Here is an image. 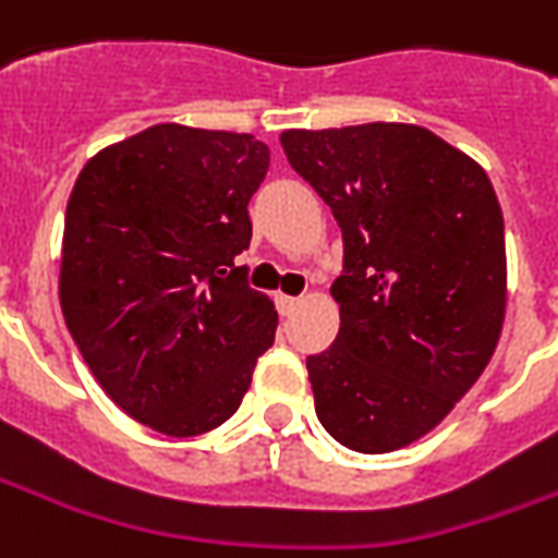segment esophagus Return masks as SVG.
Masks as SVG:
<instances>
[{
	"label": "esophagus",
	"instance_id": "1",
	"mask_svg": "<svg viewBox=\"0 0 558 558\" xmlns=\"http://www.w3.org/2000/svg\"><path fill=\"white\" fill-rule=\"evenodd\" d=\"M299 302H302L299 295H278V311L283 314V317H290V314L299 308Z\"/></svg>",
	"mask_w": 558,
	"mask_h": 558
}]
</instances>
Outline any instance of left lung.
Listing matches in <instances>:
<instances>
[{
	"mask_svg": "<svg viewBox=\"0 0 558 558\" xmlns=\"http://www.w3.org/2000/svg\"><path fill=\"white\" fill-rule=\"evenodd\" d=\"M342 229V327L311 354L317 418L354 452L403 449L483 375L507 308L504 216L486 170L418 124L283 131Z\"/></svg>",
	"mask_w": 558,
	"mask_h": 558,
	"instance_id": "1",
	"label": "left lung"
}]
</instances>
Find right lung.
<instances>
[{
    "instance_id": "1",
    "label": "right lung",
    "mask_w": 558,
    "mask_h": 558,
    "mask_svg": "<svg viewBox=\"0 0 558 558\" xmlns=\"http://www.w3.org/2000/svg\"><path fill=\"white\" fill-rule=\"evenodd\" d=\"M268 161L250 134L155 124L72 185L60 308L100 388L158 434L229 422L275 342V302L234 263Z\"/></svg>"
}]
</instances>
